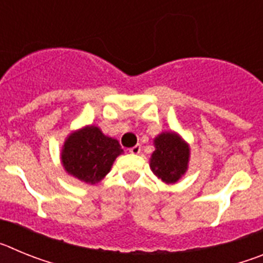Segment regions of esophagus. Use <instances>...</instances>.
<instances>
[{
    "label": "esophagus",
    "mask_w": 263,
    "mask_h": 263,
    "mask_svg": "<svg viewBox=\"0 0 263 263\" xmlns=\"http://www.w3.org/2000/svg\"><path fill=\"white\" fill-rule=\"evenodd\" d=\"M130 154H139L141 153V145H136L134 147L129 148Z\"/></svg>",
    "instance_id": "esophagus-1"
}]
</instances>
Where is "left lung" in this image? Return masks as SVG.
<instances>
[{"mask_svg":"<svg viewBox=\"0 0 263 263\" xmlns=\"http://www.w3.org/2000/svg\"><path fill=\"white\" fill-rule=\"evenodd\" d=\"M155 152L150 158L153 173L164 183H176L188 168L190 146L174 132H163L154 139Z\"/></svg>","mask_w":263,"mask_h":263,"instance_id":"1","label":"left lung"}]
</instances>
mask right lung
I'll return each instance as SVG.
<instances>
[{
  "instance_id": "1",
  "label": "right lung",
  "mask_w": 263,
  "mask_h": 263,
  "mask_svg": "<svg viewBox=\"0 0 263 263\" xmlns=\"http://www.w3.org/2000/svg\"><path fill=\"white\" fill-rule=\"evenodd\" d=\"M122 153L117 139L90 125L67 137L62 148V163L71 176L88 184H96L105 178L116 158Z\"/></svg>"
}]
</instances>
